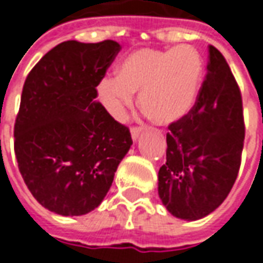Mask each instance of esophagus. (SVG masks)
Here are the masks:
<instances>
[{"label":"esophagus","mask_w":263,"mask_h":263,"mask_svg":"<svg viewBox=\"0 0 263 263\" xmlns=\"http://www.w3.org/2000/svg\"><path fill=\"white\" fill-rule=\"evenodd\" d=\"M141 132H142V128H139V126H132L131 128V137L134 141H137L139 135H141Z\"/></svg>","instance_id":"obj_1"}]
</instances>
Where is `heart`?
I'll use <instances>...</instances> for the list:
<instances>
[{
  "label": "heart",
  "mask_w": 263,
  "mask_h": 263,
  "mask_svg": "<svg viewBox=\"0 0 263 263\" xmlns=\"http://www.w3.org/2000/svg\"><path fill=\"white\" fill-rule=\"evenodd\" d=\"M203 79V60L196 49H139L121 62L117 77L98 83L101 103L115 120H124L135 103L159 125L184 118L196 104Z\"/></svg>",
  "instance_id": "obj_1"
}]
</instances>
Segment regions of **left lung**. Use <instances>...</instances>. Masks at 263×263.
Here are the masks:
<instances>
[{"label": "left lung", "mask_w": 263, "mask_h": 263, "mask_svg": "<svg viewBox=\"0 0 263 263\" xmlns=\"http://www.w3.org/2000/svg\"><path fill=\"white\" fill-rule=\"evenodd\" d=\"M243 138L241 91L224 56L210 45L196 104L166 134L158 193L172 215L196 221L221 205L238 176Z\"/></svg>", "instance_id": "1"}]
</instances>
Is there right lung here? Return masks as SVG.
<instances>
[{
    "instance_id": "obj_1",
    "label": "right lung",
    "mask_w": 263,
    "mask_h": 263,
    "mask_svg": "<svg viewBox=\"0 0 263 263\" xmlns=\"http://www.w3.org/2000/svg\"><path fill=\"white\" fill-rule=\"evenodd\" d=\"M120 50L115 41H67L26 77L14 126L15 156L32 196L56 214L97 209L131 148L129 129L96 100Z\"/></svg>"
}]
</instances>
